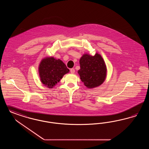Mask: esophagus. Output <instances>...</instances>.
Returning a JSON list of instances; mask_svg holds the SVG:
<instances>
[{
	"label": "esophagus",
	"instance_id": "esophagus-1",
	"mask_svg": "<svg viewBox=\"0 0 149 149\" xmlns=\"http://www.w3.org/2000/svg\"><path fill=\"white\" fill-rule=\"evenodd\" d=\"M70 72L72 73V74H74V72H75V69H74V68H72L70 69Z\"/></svg>",
	"mask_w": 149,
	"mask_h": 149
}]
</instances>
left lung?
<instances>
[{
    "label": "left lung",
    "mask_w": 149,
    "mask_h": 149,
    "mask_svg": "<svg viewBox=\"0 0 149 149\" xmlns=\"http://www.w3.org/2000/svg\"><path fill=\"white\" fill-rule=\"evenodd\" d=\"M80 69L78 70L81 80L88 88L99 86L107 77V66L101 55L96 53L94 56L84 54L80 59Z\"/></svg>",
    "instance_id": "1"
}]
</instances>
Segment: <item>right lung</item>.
Returning a JSON list of instances; mask_svg holds the SVG:
<instances>
[{
	"label": "right lung",
	"mask_w": 149,
	"mask_h": 149,
	"mask_svg": "<svg viewBox=\"0 0 149 149\" xmlns=\"http://www.w3.org/2000/svg\"><path fill=\"white\" fill-rule=\"evenodd\" d=\"M69 72L65 64L53 57L42 59L39 66V73L42 83L49 88H53L61 79Z\"/></svg>",
	"instance_id": "obj_1"
}]
</instances>
